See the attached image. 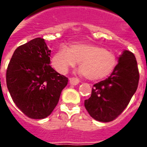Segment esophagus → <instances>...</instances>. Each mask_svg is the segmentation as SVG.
Listing matches in <instances>:
<instances>
[{"label":"esophagus","instance_id":"34e87169","mask_svg":"<svg viewBox=\"0 0 147 147\" xmlns=\"http://www.w3.org/2000/svg\"><path fill=\"white\" fill-rule=\"evenodd\" d=\"M79 82H80V80L76 79V78L73 77L69 79V83L72 85H76L77 84H79Z\"/></svg>","mask_w":147,"mask_h":147}]
</instances>
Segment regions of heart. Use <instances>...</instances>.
Listing matches in <instances>:
<instances>
[{"label": "heart", "mask_w": 147, "mask_h": 147, "mask_svg": "<svg viewBox=\"0 0 147 147\" xmlns=\"http://www.w3.org/2000/svg\"><path fill=\"white\" fill-rule=\"evenodd\" d=\"M52 65L59 74H65L77 62L79 74L91 81L107 78L115 69L118 59L111 51L90 43L76 42L70 48L62 46L52 57Z\"/></svg>", "instance_id": "b5f03b06"}]
</instances>
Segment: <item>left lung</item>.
Segmentation results:
<instances>
[{"label":"left lung","instance_id":"1","mask_svg":"<svg viewBox=\"0 0 147 147\" xmlns=\"http://www.w3.org/2000/svg\"><path fill=\"white\" fill-rule=\"evenodd\" d=\"M138 81L136 57L129 51H124L111 75L93 85L91 96L85 100L87 111L95 120L112 121L127 107L137 90Z\"/></svg>","mask_w":147,"mask_h":147}]
</instances>
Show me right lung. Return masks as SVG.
Listing matches in <instances>:
<instances>
[{
  "label": "right lung",
  "mask_w": 147,
  "mask_h": 147,
  "mask_svg": "<svg viewBox=\"0 0 147 147\" xmlns=\"http://www.w3.org/2000/svg\"><path fill=\"white\" fill-rule=\"evenodd\" d=\"M51 51L44 39H33L17 48L6 70L13 102L31 119L48 117L68 82L51 67Z\"/></svg>",
  "instance_id": "add662e5"
}]
</instances>
